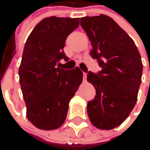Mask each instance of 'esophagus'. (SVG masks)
Wrapping results in <instances>:
<instances>
[{
  "label": "esophagus",
  "mask_w": 150,
  "mask_h": 150,
  "mask_svg": "<svg viewBox=\"0 0 150 150\" xmlns=\"http://www.w3.org/2000/svg\"><path fill=\"white\" fill-rule=\"evenodd\" d=\"M86 77H87V74L83 72V80H86Z\"/></svg>",
  "instance_id": "esophagus-1"
}]
</instances>
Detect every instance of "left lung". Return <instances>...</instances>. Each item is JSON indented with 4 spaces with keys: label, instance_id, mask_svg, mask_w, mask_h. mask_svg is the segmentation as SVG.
<instances>
[{
    "label": "left lung",
    "instance_id": "8db88e82",
    "mask_svg": "<svg viewBox=\"0 0 150 150\" xmlns=\"http://www.w3.org/2000/svg\"><path fill=\"white\" fill-rule=\"evenodd\" d=\"M80 24L93 47L90 55L102 68L87 74L96 91L94 99L87 103V113L96 128L112 129L129 117L136 104L141 57L131 38L109 16L83 17Z\"/></svg>",
    "mask_w": 150,
    "mask_h": 150
}]
</instances>
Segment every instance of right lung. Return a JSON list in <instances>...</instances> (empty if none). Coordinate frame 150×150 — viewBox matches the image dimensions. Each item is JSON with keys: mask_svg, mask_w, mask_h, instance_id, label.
Wrapping results in <instances>:
<instances>
[{"mask_svg": "<svg viewBox=\"0 0 150 150\" xmlns=\"http://www.w3.org/2000/svg\"><path fill=\"white\" fill-rule=\"evenodd\" d=\"M79 26V18L52 16L40 21L28 36L19 68L27 118L37 128L50 130L65 122L69 102L83 81L79 67L59 68L66 39Z\"/></svg>", "mask_w": 150, "mask_h": 150, "instance_id": "1", "label": "right lung"}]
</instances>
